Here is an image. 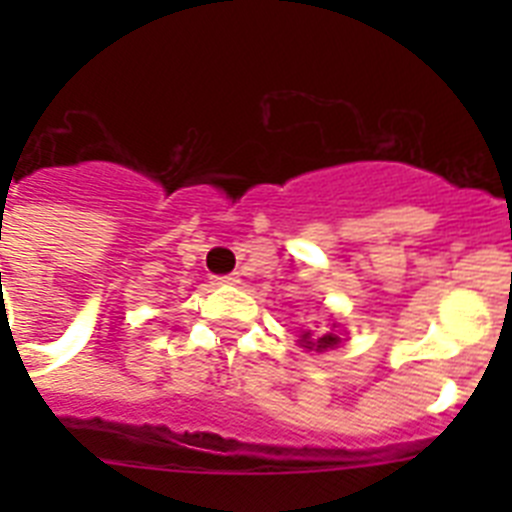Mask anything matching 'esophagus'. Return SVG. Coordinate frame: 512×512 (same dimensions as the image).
Here are the masks:
<instances>
[{"instance_id":"obj_1","label":"esophagus","mask_w":512,"mask_h":512,"mask_svg":"<svg viewBox=\"0 0 512 512\" xmlns=\"http://www.w3.org/2000/svg\"><path fill=\"white\" fill-rule=\"evenodd\" d=\"M215 282L217 284H238L241 282V277H238V274H225V277H217Z\"/></svg>"}]
</instances>
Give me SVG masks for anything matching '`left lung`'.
I'll return each instance as SVG.
<instances>
[{
    "instance_id": "obj_1",
    "label": "left lung",
    "mask_w": 512,
    "mask_h": 512,
    "mask_svg": "<svg viewBox=\"0 0 512 512\" xmlns=\"http://www.w3.org/2000/svg\"><path fill=\"white\" fill-rule=\"evenodd\" d=\"M341 343V336H336L333 330H325L323 336H312L310 330H302L300 346H305L307 351H328V348H336Z\"/></svg>"
}]
</instances>
